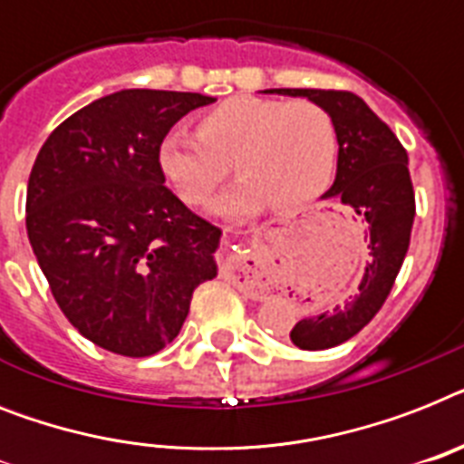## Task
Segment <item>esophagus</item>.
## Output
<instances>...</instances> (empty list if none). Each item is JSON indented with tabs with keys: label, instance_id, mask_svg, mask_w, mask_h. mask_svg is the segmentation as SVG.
<instances>
[{
	"label": "esophagus",
	"instance_id": "34e87169",
	"mask_svg": "<svg viewBox=\"0 0 464 464\" xmlns=\"http://www.w3.org/2000/svg\"><path fill=\"white\" fill-rule=\"evenodd\" d=\"M233 284H236V281H233ZM238 288H243V285H240V281H238ZM243 291H245V288H243Z\"/></svg>",
	"mask_w": 464,
	"mask_h": 464
}]
</instances>
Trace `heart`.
Segmentation results:
<instances>
[{
    "mask_svg": "<svg viewBox=\"0 0 464 464\" xmlns=\"http://www.w3.org/2000/svg\"><path fill=\"white\" fill-rule=\"evenodd\" d=\"M334 119L314 102L236 95L198 119L195 135L173 130L157 150V164L186 205L209 202L231 167L245 183L217 199L226 217H245L265 202L295 209L326 190L336 167Z\"/></svg>",
    "mask_w": 464,
    "mask_h": 464,
    "instance_id": "obj_1",
    "label": "heart"
}]
</instances>
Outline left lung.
I'll use <instances>...</instances> for the list:
<instances>
[{
  "mask_svg": "<svg viewBox=\"0 0 464 464\" xmlns=\"http://www.w3.org/2000/svg\"><path fill=\"white\" fill-rule=\"evenodd\" d=\"M265 92L307 97L329 111L336 126L338 169L324 198H338L353 207L367 228L369 262L355 291L331 310L300 319L291 331V341L300 350L336 348L376 317L408 255L415 221L408 152L364 100L348 90L276 88Z\"/></svg>",
  "mask_w": 464,
  "mask_h": 464,
  "instance_id": "obj_1",
  "label": "left lung"
}]
</instances>
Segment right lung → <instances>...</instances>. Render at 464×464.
<instances>
[{"instance_id":"1","label":"right lung","mask_w":464,"mask_h":464,"mask_svg":"<svg viewBox=\"0 0 464 464\" xmlns=\"http://www.w3.org/2000/svg\"><path fill=\"white\" fill-rule=\"evenodd\" d=\"M199 92L121 90L52 130L28 179L25 228L56 304L123 357L179 336L193 291L219 274L221 228L164 186L160 142Z\"/></svg>"}]
</instances>
